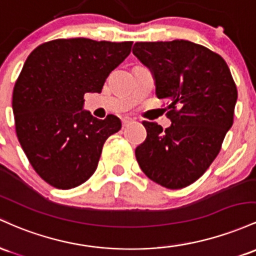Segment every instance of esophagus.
<instances>
[{
  "instance_id": "esophagus-1",
  "label": "esophagus",
  "mask_w": 256,
  "mask_h": 256,
  "mask_svg": "<svg viewBox=\"0 0 256 256\" xmlns=\"http://www.w3.org/2000/svg\"><path fill=\"white\" fill-rule=\"evenodd\" d=\"M130 123H133V118H130V117H123V118H122L123 127H128Z\"/></svg>"
}]
</instances>
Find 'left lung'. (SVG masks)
<instances>
[{
    "instance_id": "obj_1",
    "label": "left lung",
    "mask_w": 256,
    "mask_h": 256,
    "mask_svg": "<svg viewBox=\"0 0 256 256\" xmlns=\"http://www.w3.org/2000/svg\"><path fill=\"white\" fill-rule=\"evenodd\" d=\"M133 54L154 76L158 99L169 100V128L144 120L136 157L148 179L182 188L200 179L234 123L237 88L228 64L204 46L174 40L136 42Z\"/></svg>"
}]
</instances>
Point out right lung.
<instances>
[{"label": "right lung", "mask_w": 256, "mask_h": 256, "mask_svg": "<svg viewBox=\"0 0 256 256\" xmlns=\"http://www.w3.org/2000/svg\"><path fill=\"white\" fill-rule=\"evenodd\" d=\"M133 42L59 38L31 52L13 90L16 132L28 162L50 185L68 190L96 172L102 145L122 124L83 110L86 93H100Z\"/></svg>", "instance_id": "add662e5"}]
</instances>
